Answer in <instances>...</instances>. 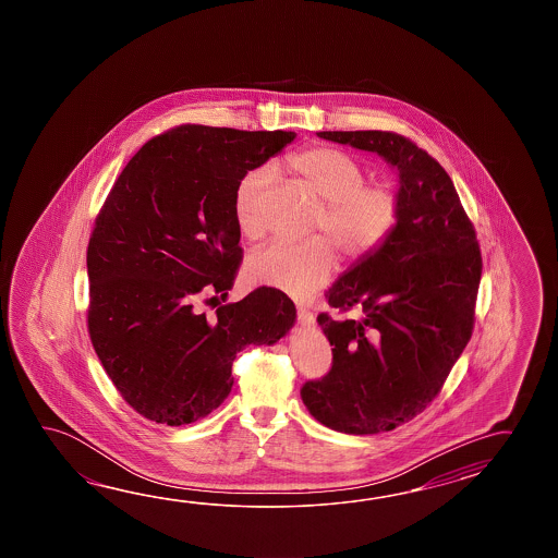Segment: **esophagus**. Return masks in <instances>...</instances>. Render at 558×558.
Listing matches in <instances>:
<instances>
[{
  "instance_id": "34e87169",
  "label": "esophagus",
  "mask_w": 558,
  "mask_h": 558,
  "mask_svg": "<svg viewBox=\"0 0 558 558\" xmlns=\"http://www.w3.org/2000/svg\"><path fill=\"white\" fill-rule=\"evenodd\" d=\"M296 319H299L301 325H305V327H311V325L315 323L313 313H311L307 307H303V305H299V307H296Z\"/></svg>"
}]
</instances>
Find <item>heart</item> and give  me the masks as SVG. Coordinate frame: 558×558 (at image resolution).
Instances as JSON below:
<instances>
[{
    "label": "heart",
    "mask_w": 558,
    "mask_h": 558,
    "mask_svg": "<svg viewBox=\"0 0 558 558\" xmlns=\"http://www.w3.org/2000/svg\"><path fill=\"white\" fill-rule=\"evenodd\" d=\"M291 171L323 199L313 231L332 241L347 257L359 259L379 247L399 219V197L383 183H365V169L353 155L315 145L289 157ZM267 169H251L239 179L233 211L243 238L259 239L265 231L262 195ZM330 245V246H331ZM325 239L289 245L271 243L251 253L245 275L251 283L274 287L303 299L327 283L335 253Z\"/></svg>",
    "instance_id": "1"
}]
</instances>
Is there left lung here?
Returning <instances> with one entry per match:
<instances>
[{
  "label": "left lung",
  "mask_w": 558,
  "mask_h": 558,
  "mask_svg": "<svg viewBox=\"0 0 558 558\" xmlns=\"http://www.w3.org/2000/svg\"><path fill=\"white\" fill-rule=\"evenodd\" d=\"M327 142L380 155L399 171V219L327 291L359 319L317 323L332 344L331 371L301 399L320 425L377 435L409 423L439 395L473 335L483 259L451 178L392 131H319Z\"/></svg>",
  "instance_id": "8db88e82"
}]
</instances>
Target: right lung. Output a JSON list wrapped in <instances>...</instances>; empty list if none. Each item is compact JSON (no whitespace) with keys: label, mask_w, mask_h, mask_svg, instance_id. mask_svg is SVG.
Masks as SVG:
<instances>
[{"label":"right lung","mask_w":558,"mask_h":558,"mask_svg":"<svg viewBox=\"0 0 558 558\" xmlns=\"http://www.w3.org/2000/svg\"><path fill=\"white\" fill-rule=\"evenodd\" d=\"M293 131L179 125L121 171L87 245V327L119 395L140 415L190 425L223 403L247 344H274L295 323L293 301L259 287L215 308L233 287L239 179L295 140Z\"/></svg>","instance_id":"obj_1"}]
</instances>
